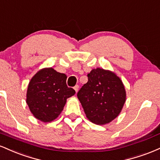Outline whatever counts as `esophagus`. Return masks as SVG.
<instances>
[{
  "instance_id": "esophagus-1",
  "label": "esophagus",
  "mask_w": 160,
  "mask_h": 160,
  "mask_svg": "<svg viewBox=\"0 0 160 160\" xmlns=\"http://www.w3.org/2000/svg\"><path fill=\"white\" fill-rule=\"evenodd\" d=\"M74 90H75V92H78V89H79V86L78 85H76L74 87Z\"/></svg>"
}]
</instances>
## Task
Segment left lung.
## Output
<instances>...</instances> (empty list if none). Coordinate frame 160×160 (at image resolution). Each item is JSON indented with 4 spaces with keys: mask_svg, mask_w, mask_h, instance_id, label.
Segmentation results:
<instances>
[{
    "mask_svg": "<svg viewBox=\"0 0 160 160\" xmlns=\"http://www.w3.org/2000/svg\"><path fill=\"white\" fill-rule=\"evenodd\" d=\"M87 77L78 98L92 122L108 123L120 114L126 102L123 83L114 73L102 68L92 70Z\"/></svg>",
    "mask_w": 160,
    "mask_h": 160,
    "instance_id": "1",
    "label": "left lung"
}]
</instances>
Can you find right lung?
<instances>
[{"mask_svg":"<svg viewBox=\"0 0 160 160\" xmlns=\"http://www.w3.org/2000/svg\"><path fill=\"white\" fill-rule=\"evenodd\" d=\"M66 80L65 74L52 68L40 70L32 78L26 102L35 118L48 122L61 113L67 98L75 94L74 89L68 87Z\"/></svg>","mask_w":160,"mask_h":160,"instance_id":"1","label":"right lung"}]
</instances>
